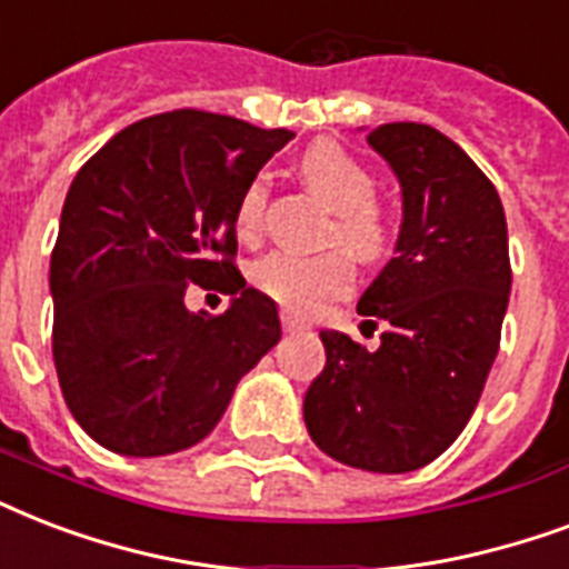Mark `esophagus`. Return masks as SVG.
<instances>
[{"label":"esophagus","instance_id":"1","mask_svg":"<svg viewBox=\"0 0 569 569\" xmlns=\"http://www.w3.org/2000/svg\"><path fill=\"white\" fill-rule=\"evenodd\" d=\"M281 326H284V332H302V329H308L306 320H299V317L290 315V311H281Z\"/></svg>","mask_w":569,"mask_h":569}]
</instances>
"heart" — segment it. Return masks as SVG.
<instances>
[{"mask_svg":"<svg viewBox=\"0 0 569 569\" xmlns=\"http://www.w3.org/2000/svg\"><path fill=\"white\" fill-rule=\"evenodd\" d=\"M299 174L332 210L329 240H338L359 261H380L391 246L389 213L373 198L377 180L362 162L332 142L311 144ZM267 216V180L252 178L234 207L240 237L254 240ZM252 284L293 315H315L353 284V263L345 252H270L252 267Z\"/></svg>","mask_w":569,"mask_h":569,"instance_id":"1","label":"heart"}]
</instances>
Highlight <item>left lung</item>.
I'll return each instance as SVG.
<instances>
[{
    "instance_id": "1",
    "label": "left lung",
    "mask_w": 569,
    "mask_h": 569,
    "mask_svg": "<svg viewBox=\"0 0 569 569\" xmlns=\"http://www.w3.org/2000/svg\"><path fill=\"white\" fill-rule=\"evenodd\" d=\"M403 192L398 246L359 299L386 323L377 350L326 329L302 416L315 445L365 472L433 463L481 400L510 297L505 207L469 153L427 124L368 133Z\"/></svg>"
}]
</instances>
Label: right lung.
Returning a JSON list of instances; mask_svg holds the SVG:
<instances>
[{
  "mask_svg": "<svg viewBox=\"0 0 569 569\" xmlns=\"http://www.w3.org/2000/svg\"><path fill=\"white\" fill-rule=\"evenodd\" d=\"M290 139L178 109L130 124L77 171L50 261L52 359L97 445L124 457L192 448L279 345V308L234 267V207ZM189 283L236 299L196 316Z\"/></svg>",
  "mask_w": 569,
  "mask_h": 569,
  "instance_id": "add662e5",
  "label": "right lung"
}]
</instances>
